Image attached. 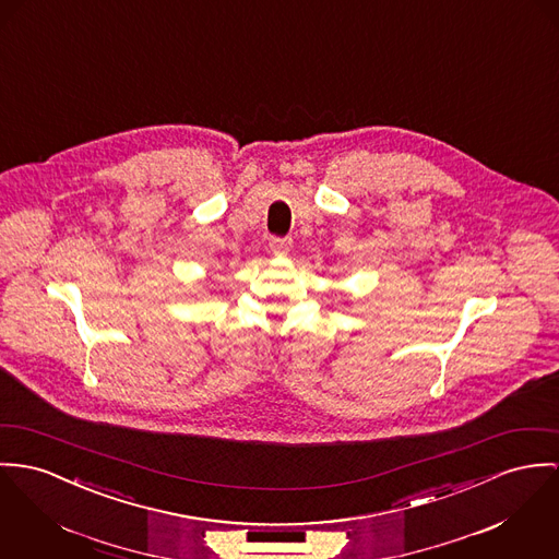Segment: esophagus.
I'll list each match as a JSON object with an SVG mask.
<instances>
[{
    "label": "esophagus",
    "mask_w": 559,
    "mask_h": 559,
    "mask_svg": "<svg viewBox=\"0 0 559 559\" xmlns=\"http://www.w3.org/2000/svg\"><path fill=\"white\" fill-rule=\"evenodd\" d=\"M289 247H292V238H278V236L270 238V249L274 255H287Z\"/></svg>",
    "instance_id": "34e87169"
}]
</instances>
